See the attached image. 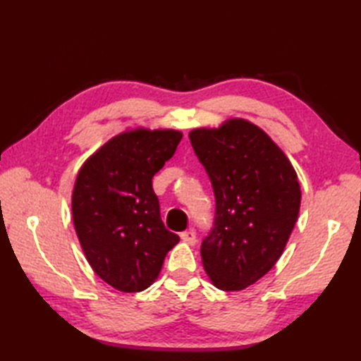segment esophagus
Returning a JSON list of instances; mask_svg holds the SVG:
<instances>
[{
	"instance_id": "1",
	"label": "esophagus",
	"mask_w": 361,
	"mask_h": 361,
	"mask_svg": "<svg viewBox=\"0 0 361 361\" xmlns=\"http://www.w3.org/2000/svg\"><path fill=\"white\" fill-rule=\"evenodd\" d=\"M180 237H181L183 242H186L189 245H195V242H197V235H195L194 229H188V231H183L180 234Z\"/></svg>"
}]
</instances>
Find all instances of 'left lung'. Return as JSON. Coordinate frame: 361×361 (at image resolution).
Here are the masks:
<instances>
[{
	"instance_id": "8db88e82",
	"label": "left lung",
	"mask_w": 361,
	"mask_h": 361,
	"mask_svg": "<svg viewBox=\"0 0 361 361\" xmlns=\"http://www.w3.org/2000/svg\"><path fill=\"white\" fill-rule=\"evenodd\" d=\"M190 144L216 195L202 262L217 288L250 287L278 262L301 206L298 175L278 144L245 119L195 128Z\"/></svg>"
}]
</instances>
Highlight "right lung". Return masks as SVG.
<instances>
[{
    "label": "right lung",
    "mask_w": 361,
    "mask_h": 361,
    "mask_svg": "<svg viewBox=\"0 0 361 361\" xmlns=\"http://www.w3.org/2000/svg\"><path fill=\"white\" fill-rule=\"evenodd\" d=\"M178 130L135 128L94 152L78 173L73 220L94 273L124 293L150 287L180 237L166 229L152 178L173 157Z\"/></svg>",
    "instance_id": "add662e5"
}]
</instances>
